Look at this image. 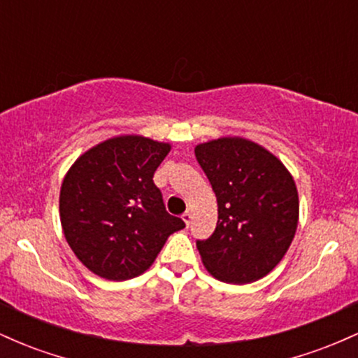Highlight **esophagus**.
<instances>
[{
  "label": "esophagus",
  "mask_w": 358,
  "mask_h": 358,
  "mask_svg": "<svg viewBox=\"0 0 358 358\" xmlns=\"http://www.w3.org/2000/svg\"><path fill=\"white\" fill-rule=\"evenodd\" d=\"M182 219H183V222H185V224H187V227H188V225H190V220H192V212L190 210L185 212L183 215H182Z\"/></svg>",
  "instance_id": "obj_1"
}]
</instances>
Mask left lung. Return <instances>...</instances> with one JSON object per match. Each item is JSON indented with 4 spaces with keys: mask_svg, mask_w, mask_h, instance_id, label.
Returning a JSON list of instances; mask_svg holds the SVG:
<instances>
[{
    "mask_svg": "<svg viewBox=\"0 0 358 358\" xmlns=\"http://www.w3.org/2000/svg\"><path fill=\"white\" fill-rule=\"evenodd\" d=\"M219 205L208 239L196 241L213 278L248 285L264 278L285 257L298 227L293 176L281 162L244 138H220L195 148Z\"/></svg>",
    "mask_w": 358,
    "mask_h": 358,
    "instance_id": "1",
    "label": "left lung"
}]
</instances>
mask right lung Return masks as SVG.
<instances>
[{"label": "right lung", "instance_id": "right-lung-1", "mask_svg": "<svg viewBox=\"0 0 358 358\" xmlns=\"http://www.w3.org/2000/svg\"><path fill=\"white\" fill-rule=\"evenodd\" d=\"M168 143L117 136L90 148L60 188V222L77 259L97 276L126 281L155 262L168 237L185 227L170 215L153 182Z\"/></svg>", "mask_w": 358, "mask_h": 358}]
</instances>
